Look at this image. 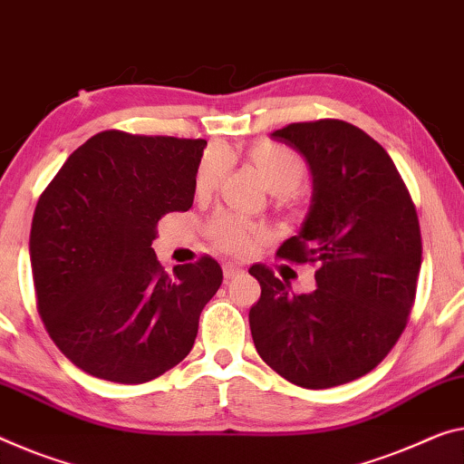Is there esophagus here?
I'll return each instance as SVG.
<instances>
[{"mask_svg": "<svg viewBox=\"0 0 464 464\" xmlns=\"http://www.w3.org/2000/svg\"><path fill=\"white\" fill-rule=\"evenodd\" d=\"M242 272H245V269L237 266V263H224V277H226V280H230V277H237Z\"/></svg>", "mask_w": 464, "mask_h": 464, "instance_id": "esophagus-1", "label": "esophagus"}]
</instances>
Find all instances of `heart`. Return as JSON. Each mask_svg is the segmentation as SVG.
<instances>
[{
    "label": "heart",
    "mask_w": 464,
    "mask_h": 464,
    "mask_svg": "<svg viewBox=\"0 0 464 464\" xmlns=\"http://www.w3.org/2000/svg\"><path fill=\"white\" fill-rule=\"evenodd\" d=\"M248 160L259 169L267 187L280 195H290L301 187L306 176V161L296 149L276 140H256L248 149ZM230 168L227 149L209 147L198 163L195 176L197 195H209L222 182L224 174ZM208 237L213 245L226 253L245 255L251 253L256 242L266 237V227L251 222L232 211H218L208 222Z\"/></svg>",
    "instance_id": "b5f03b06"
}]
</instances>
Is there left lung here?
Wrapping results in <instances>:
<instances>
[{
    "mask_svg": "<svg viewBox=\"0 0 464 464\" xmlns=\"http://www.w3.org/2000/svg\"><path fill=\"white\" fill-rule=\"evenodd\" d=\"M272 137L301 151L313 172L309 216L277 256L317 266V288L292 295L255 263L253 342L295 386H342L380 365L409 322L423 251L417 209L386 149L361 128L325 118Z\"/></svg>",
    "mask_w": 464,
    "mask_h": 464,
    "instance_id": "8db88e82",
    "label": "left lung"
}]
</instances>
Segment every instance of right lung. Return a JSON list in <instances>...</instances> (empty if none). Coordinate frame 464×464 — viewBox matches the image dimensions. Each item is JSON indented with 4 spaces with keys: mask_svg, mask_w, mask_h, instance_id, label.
Here are the masks:
<instances>
[{
    "mask_svg": "<svg viewBox=\"0 0 464 464\" xmlns=\"http://www.w3.org/2000/svg\"><path fill=\"white\" fill-rule=\"evenodd\" d=\"M208 140L103 130L41 192L31 226L37 311L84 373L145 383L190 353L219 263L163 272L151 242L169 211H188Z\"/></svg>",
    "mask_w": 464,
    "mask_h": 464,
    "instance_id": "add662e5",
    "label": "right lung"
}]
</instances>
